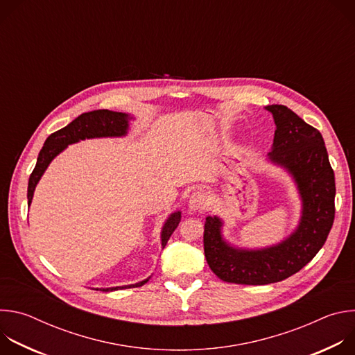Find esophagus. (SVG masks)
Segmentation results:
<instances>
[{
    "label": "esophagus",
    "instance_id": "1",
    "mask_svg": "<svg viewBox=\"0 0 355 355\" xmlns=\"http://www.w3.org/2000/svg\"><path fill=\"white\" fill-rule=\"evenodd\" d=\"M205 207H207V196L202 191H196L189 196L188 209L191 212H193V214L200 212V211L205 209Z\"/></svg>",
    "mask_w": 355,
    "mask_h": 355
}]
</instances>
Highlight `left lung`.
Returning a JSON list of instances; mask_svg holds the SVG:
<instances>
[{
  "instance_id": "8db88e82",
  "label": "left lung",
  "mask_w": 355,
  "mask_h": 355,
  "mask_svg": "<svg viewBox=\"0 0 355 355\" xmlns=\"http://www.w3.org/2000/svg\"><path fill=\"white\" fill-rule=\"evenodd\" d=\"M266 110L277 126L268 162L291 175L300 199V218L279 243L244 248L225 239L222 218L208 216L207 261L222 281L232 284L267 285L296 274L318 254L334 222V173L320 132L285 105Z\"/></svg>"
}]
</instances>
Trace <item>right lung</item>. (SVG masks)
Returning <instances> with one entry per match:
<instances>
[{
	"label": "right lung",
	"instance_id": "1",
	"mask_svg": "<svg viewBox=\"0 0 355 355\" xmlns=\"http://www.w3.org/2000/svg\"><path fill=\"white\" fill-rule=\"evenodd\" d=\"M133 119L132 115L125 112H114L108 110H96L91 112L81 114L78 118H76L73 122H70L63 129L50 135L42 150L37 156L36 166L29 177L28 182V207H31L33 192L40 181L42 175L44 174L49 164L53 162L55 157H58L63 150H66L70 144L78 143L85 139H99V137H123L128 135L130 121ZM181 222V212H173L164 222L162 227V248L166 247L168 239L171 237L173 232L177 229V226ZM150 279L146 278L140 282L130 284V285H122V286H112V288H99L103 292H112L118 289H128V288H137L144 285ZM98 291V288H96Z\"/></svg>",
	"mask_w": 355,
	"mask_h": 355
}]
</instances>
